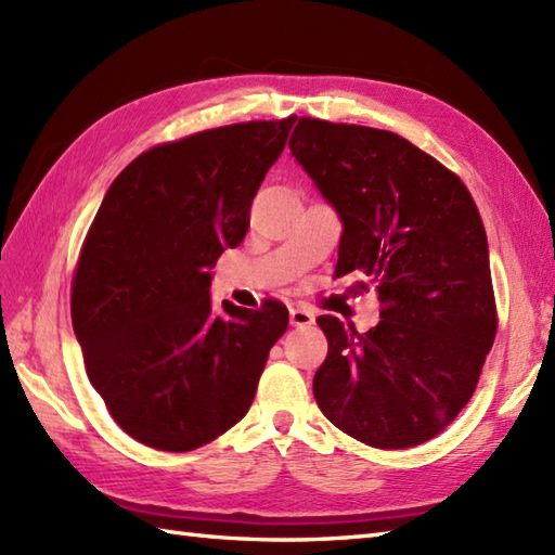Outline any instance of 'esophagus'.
Wrapping results in <instances>:
<instances>
[{"instance_id":"esophagus-1","label":"esophagus","mask_w":555,"mask_h":555,"mask_svg":"<svg viewBox=\"0 0 555 555\" xmlns=\"http://www.w3.org/2000/svg\"><path fill=\"white\" fill-rule=\"evenodd\" d=\"M288 320H291V326L302 328V326L314 324V314L308 308H300V305H298V308H291Z\"/></svg>"}]
</instances>
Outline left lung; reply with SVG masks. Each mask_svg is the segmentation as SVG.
I'll return each mask as SVG.
<instances>
[{
    "label": "left lung",
    "instance_id": "8db88e82",
    "mask_svg": "<svg viewBox=\"0 0 555 555\" xmlns=\"http://www.w3.org/2000/svg\"><path fill=\"white\" fill-rule=\"evenodd\" d=\"M291 155L344 223L336 276L374 288L367 334L320 317L328 340L317 405L374 448L434 439L473 398L496 336L487 231L473 195L405 138L300 119Z\"/></svg>",
    "mask_w": 555,
    "mask_h": 555
}]
</instances>
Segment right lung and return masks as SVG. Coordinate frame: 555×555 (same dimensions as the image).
<instances>
[{"instance_id":"obj_1","label":"right lung","mask_w":555,"mask_h":555,"mask_svg":"<svg viewBox=\"0 0 555 555\" xmlns=\"http://www.w3.org/2000/svg\"><path fill=\"white\" fill-rule=\"evenodd\" d=\"M296 116L211 128L143 152L116 176L82 243L70 320L90 384L135 441L193 451L250 410L288 310L209 300Z\"/></svg>"}]
</instances>
